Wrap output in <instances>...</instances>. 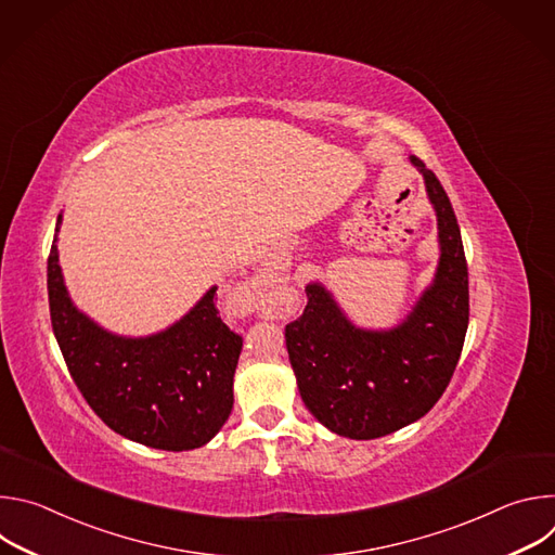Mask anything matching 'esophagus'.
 Listing matches in <instances>:
<instances>
[{"mask_svg":"<svg viewBox=\"0 0 555 555\" xmlns=\"http://www.w3.org/2000/svg\"><path fill=\"white\" fill-rule=\"evenodd\" d=\"M244 296H246V300H257V289H244Z\"/></svg>","mask_w":555,"mask_h":555,"instance_id":"1","label":"esophagus"}]
</instances>
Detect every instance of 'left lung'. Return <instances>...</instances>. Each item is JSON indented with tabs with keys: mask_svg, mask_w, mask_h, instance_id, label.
I'll use <instances>...</instances> for the list:
<instances>
[{
	"mask_svg": "<svg viewBox=\"0 0 555 555\" xmlns=\"http://www.w3.org/2000/svg\"><path fill=\"white\" fill-rule=\"evenodd\" d=\"M411 165L437 215L439 263L406 319L390 330L358 327L334 294L311 281L302 315L285 327L307 411L347 439H377L422 420L443 395L467 332V263L452 204L420 157L411 155Z\"/></svg>",
	"mask_w": 555,
	"mask_h": 555,
	"instance_id": "1",
	"label": "left lung"
}]
</instances>
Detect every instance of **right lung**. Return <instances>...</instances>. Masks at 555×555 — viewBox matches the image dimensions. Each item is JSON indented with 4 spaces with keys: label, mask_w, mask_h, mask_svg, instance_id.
Masks as SVG:
<instances>
[{
    "label": "right lung",
    "mask_w": 555,
    "mask_h": 555,
    "mask_svg": "<svg viewBox=\"0 0 555 555\" xmlns=\"http://www.w3.org/2000/svg\"><path fill=\"white\" fill-rule=\"evenodd\" d=\"M56 217L48 257L54 338L92 411L135 443L182 452L206 446L232 411L242 336L219 319L212 285L184 315L151 336H118L78 309L59 266Z\"/></svg>",
    "instance_id": "right-lung-1"
}]
</instances>
